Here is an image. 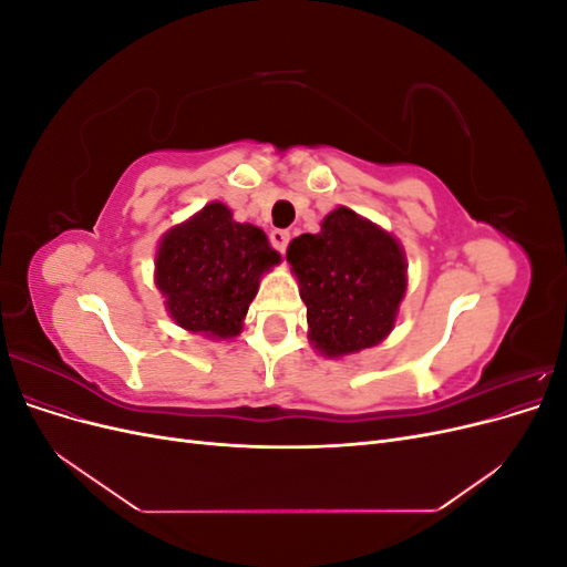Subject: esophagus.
I'll use <instances>...</instances> for the list:
<instances>
[{
    "label": "esophagus",
    "instance_id": "esophagus-1",
    "mask_svg": "<svg viewBox=\"0 0 567 567\" xmlns=\"http://www.w3.org/2000/svg\"><path fill=\"white\" fill-rule=\"evenodd\" d=\"M288 241H290V231H286V229H274V231L269 234V244H271V248H277L279 252H286Z\"/></svg>",
    "mask_w": 567,
    "mask_h": 567
}]
</instances>
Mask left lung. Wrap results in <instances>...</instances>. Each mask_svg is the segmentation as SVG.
<instances>
[{"instance_id": "obj_1", "label": "left lung", "mask_w": 567, "mask_h": 567, "mask_svg": "<svg viewBox=\"0 0 567 567\" xmlns=\"http://www.w3.org/2000/svg\"><path fill=\"white\" fill-rule=\"evenodd\" d=\"M286 260L321 354H352L388 338L406 293V257L392 234L340 205L319 234L290 241Z\"/></svg>"}]
</instances>
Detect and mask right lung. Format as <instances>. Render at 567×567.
<instances>
[{"mask_svg":"<svg viewBox=\"0 0 567 567\" xmlns=\"http://www.w3.org/2000/svg\"><path fill=\"white\" fill-rule=\"evenodd\" d=\"M281 262L260 227L236 221L225 203L169 229L156 252V286L182 329L208 338L241 333L262 274Z\"/></svg>","mask_w":567,"mask_h":567,"instance_id":"1","label":"right lung"}]
</instances>
